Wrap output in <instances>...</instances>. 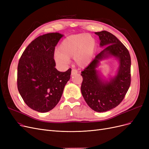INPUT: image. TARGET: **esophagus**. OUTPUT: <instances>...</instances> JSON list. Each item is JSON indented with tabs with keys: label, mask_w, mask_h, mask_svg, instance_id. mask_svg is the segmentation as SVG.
I'll return each mask as SVG.
<instances>
[{
	"label": "esophagus",
	"mask_w": 149,
	"mask_h": 149,
	"mask_svg": "<svg viewBox=\"0 0 149 149\" xmlns=\"http://www.w3.org/2000/svg\"><path fill=\"white\" fill-rule=\"evenodd\" d=\"M78 73V71L76 70H75V69H73L71 70V75L73 76V75H74V74H76Z\"/></svg>",
	"instance_id": "1"
}]
</instances>
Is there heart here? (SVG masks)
<instances>
[{"mask_svg":"<svg viewBox=\"0 0 149 149\" xmlns=\"http://www.w3.org/2000/svg\"><path fill=\"white\" fill-rule=\"evenodd\" d=\"M97 48L96 40L91 35L79 33L65 38L60 44L55 59L60 65L69 63L70 58L73 57L78 66H88L95 55Z\"/></svg>","mask_w":149,"mask_h":149,"instance_id":"b5f03b06","label":"heart"}]
</instances>
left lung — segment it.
Wrapping results in <instances>:
<instances>
[{
    "instance_id": "left-lung-1",
    "label": "left lung",
    "mask_w": 149,
    "mask_h": 149,
    "mask_svg": "<svg viewBox=\"0 0 149 149\" xmlns=\"http://www.w3.org/2000/svg\"><path fill=\"white\" fill-rule=\"evenodd\" d=\"M104 48L88 67L81 72L82 95L88 105L96 112H106L118 106L123 100L130 84L131 60L128 49L116 37L107 31L95 32ZM114 57L119 63L116 74L107 80L97 68L100 62Z\"/></svg>"
}]
</instances>
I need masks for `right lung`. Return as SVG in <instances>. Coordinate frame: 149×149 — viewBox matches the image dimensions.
<instances>
[{"label":"right lung","instance_id":"add662e5","mask_svg":"<svg viewBox=\"0 0 149 149\" xmlns=\"http://www.w3.org/2000/svg\"><path fill=\"white\" fill-rule=\"evenodd\" d=\"M63 35L49 33L31 42L20 58L17 88L31 109L40 112L53 109L60 100L71 69L58 71L54 60L55 46Z\"/></svg>","mask_w":149,"mask_h":149}]
</instances>
